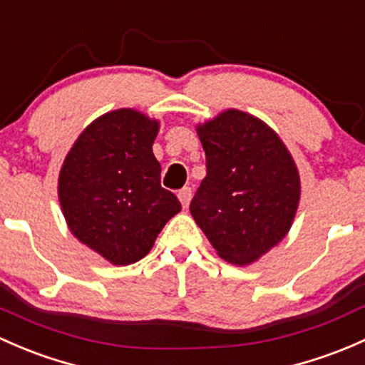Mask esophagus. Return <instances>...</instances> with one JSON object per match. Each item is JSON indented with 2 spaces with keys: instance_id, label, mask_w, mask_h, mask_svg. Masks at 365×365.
Instances as JSON below:
<instances>
[{
  "instance_id": "obj_1",
  "label": "esophagus",
  "mask_w": 365,
  "mask_h": 365,
  "mask_svg": "<svg viewBox=\"0 0 365 365\" xmlns=\"http://www.w3.org/2000/svg\"><path fill=\"white\" fill-rule=\"evenodd\" d=\"M178 199H180V202H182L183 208H187L190 202V199H192V189H190V187H183L182 190H178Z\"/></svg>"
}]
</instances>
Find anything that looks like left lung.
<instances>
[{
	"label": "left lung",
	"instance_id": "8db88e82",
	"mask_svg": "<svg viewBox=\"0 0 365 365\" xmlns=\"http://www.w3.org/2000/svg\"><path fill=\"white\" fill-rule=\"evenodd\" d=\"M206 176L194 220L224 260L247 266L289 232L301 197L295 163L269 125L240 110L197 125Z\"/></svg>",
	"mask_w": 365,
	"mask_h": 365
}]
</instances>
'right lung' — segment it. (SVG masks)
Segmentation results:
<instances>
[{"label": "right lung", "mask_w": 365, "mask_h": 365, "mask_svg": "<svg viewBox=\"0 0 365 365\" xmlns=\"http://www.w3.org/2000/svg\"><path fill=\"white\" fill-rule=\"evenodd\" d=\"M159 122L131 108L96 118L78 136L59 173L68 227L115 266L138 262L157 234L182 210L160 187L152 152Z\"/></svg>", "instance_id": "add662e5"}]
</instances>
